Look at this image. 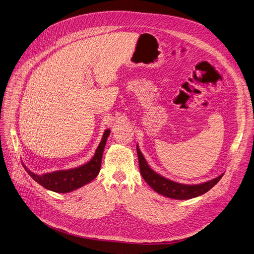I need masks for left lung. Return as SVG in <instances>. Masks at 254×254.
Masks as SVG:
<instances>
[{
  "label": "left lung",
  "instance_id": "left-lung-1",
  "mask_svg": "<svg viewBox=\"0 0 254 254\" xmlns=\"http://www.w3.org/2000/svg\"><path fill=\"white\" fill-rule=\"evenodd\" d=\"M136 153H137V158H139L140 171L145 181L156 192L170 198L190 199V198L199 196L205 193L206 191H209L213 187H215L224 175V174H221L220 176L210 181H206L200 184H192V186H190V184L178 183L161 176L160 174L152 170L148 165L146 159L144 158L137 145H136Z\"/></svg>",
  "mask_w": 254,
  "mask_h": 254
}]
</instances>
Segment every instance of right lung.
<instances>
[{"label":"right lung","mask_w":254,"mask_h":254,"mask_svg":"<svg viewBox=\"0 0 254 254\" xmlns=\"http://www.w3.org/2000/svg\"><path fill=\"white\" fill-rule=\"evenodd\" d=\"M110 133V129H105L102 140L97 147L94 156L84 165L79 167L67 169V170H59L51 173H45L42 175L35 174L28 170V168L23 164V167L28 172V174L37 182L41 187L49 190L66 193L78 190L85 184L91 182L99 173L101 167V160L106 145L107 137Z\"/></svg>","instance_id":"1"}]
</instances>
